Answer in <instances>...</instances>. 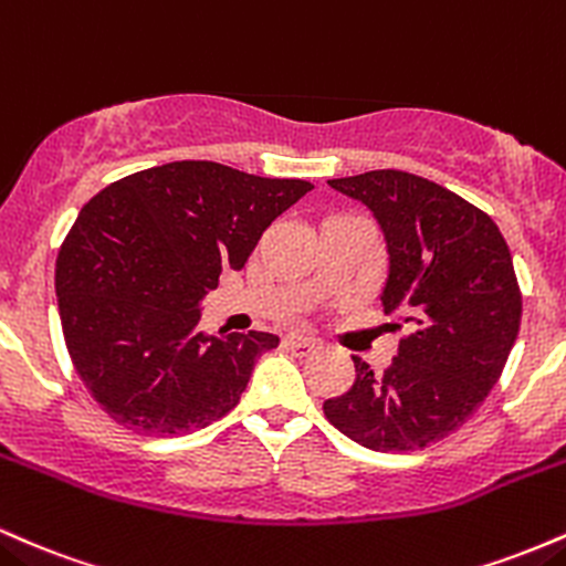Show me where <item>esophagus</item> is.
Listing matches in <instances>:
<instances>
[{"mask_svg":"<svg viewBox=\"0 0 566 566\" xmlns=\"http://www.w3.org/2000/svg\"><path fill=\"white\" fill-rule=\"evenodd\" d=\"M285 347H289L291 353L307 355V353L317 350V347H321V342L313 339V336H304V334H289L285 336Z\"/></svg>","mask_w":566,"mask_h":566,"instance_id":"obj_1","label":"esophagus"}]
</instances>
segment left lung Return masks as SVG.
Segmentation results:
<instances>
[{"label":"left lung","instance_id":"left-lung-1","mask_svg":"<svg viewBox=\"0 0 566 566\" xmlns=\"http://www.w3.org/2000/svg\"><path fill=\"white\" fill-rule=\"evenodd\" d=\"M328 187L366 202L390 253L382 304L406 328L392 366L374 374L355 358V382L323 415L377 452H415L473 417L497 385L522 323V289L492 216L452 189L368 170Z\"/></svg>","mask_w":566,"mask_h":566}]
</instances>
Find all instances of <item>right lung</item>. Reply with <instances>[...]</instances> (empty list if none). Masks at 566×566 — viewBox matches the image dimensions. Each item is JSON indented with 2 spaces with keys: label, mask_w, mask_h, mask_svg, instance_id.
Segmentation results:
<instances>
[{
  "label": "right lung",
  "mask_w": 566,
  "mask_h": 566,
  "mask_svg": "<svg viewBox=\"0 0 566 566\" xmlns=\"http://www.w3.org/2000/svg\"><path fill=\"white\" fill-rule=\"evenodd\" d=\"M313 189L208 160L138 170L82 208L55 259L69 358L123 428L176 436L232 411L275 334L198 332L221 270Z\"/></svg>",
  "instance_id": "obj_1"
}]
</instances>
